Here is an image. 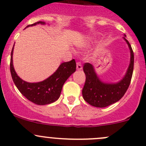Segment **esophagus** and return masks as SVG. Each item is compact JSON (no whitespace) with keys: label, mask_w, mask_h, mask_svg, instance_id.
Returning a JSON list of instances; mask_svg holds the SVG:
<instances>
[{"label":"esophagus","mask_w":146,"mask_h":146,"mask_svg":"<svg viewBox=\"0 0 146 146\" xmlns=\"http://www.w3.org/2000/svg\"><path fill=\"white\" fill-rule=\"evenodd\" d=\"M76 69H77L78 70H82V64H81L80 62H76Z\"/></svg>","instance_id":"34e87169"}]
</instances>
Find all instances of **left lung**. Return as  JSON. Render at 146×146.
<instances>
[{
  "instance_id": "8db88e82",
  "label": "left lung",
  "mask_w": 146,
  "mask_h": 146,
  "mask_svg": "<svg viewBox=\"0 0 146 146\" xmlns=\"http://www.w3.org/2000/svg\"><path fill=\"white\" fill-rule=\"evenodd\" d=\"M126 36L124 34L123 38L130 50V63L124 77L118 82L107 83L103 82L96 74L92 64L88 62L84 64L86 82L82 89V95L84 100L91 106L96 108H106L110 106L119 101L128 89L133 74L134 55Z\"/></svg>"
}]
</instances>
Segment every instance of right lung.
<instances>
[{"mask_svg": "<svg viewBox=\"0 0 146 146\" xmlns=\"http://www.w3.org/2000/svg\"><path fill=\"white\" fill-rule=\"evenodd\" d=\"M38 24L46 25V22L40 21L28 25L27 27ZM13 49L14 46L12 49L10 58V72L13 82L19 92L29 100L39 106L50 104L56 101L60 96L63 84L76 71V65L74 60L62 62L58 70L45 80L36 83H29L22 80L15 70L13 62Z\"/></svg>", "mask_w": 146, "mask_h": 146, "instance_id": "1", "label": "right lung"}]
</instances>
